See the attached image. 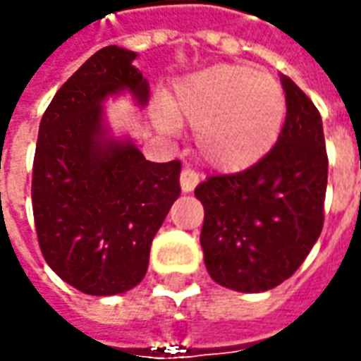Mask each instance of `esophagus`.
<instances>
[{
  "label": "esophagus",
  "mask_w": 361,
  "mask_h": 361,
  "mask_svg": "<svg viewBox=\"0 0 361 361\" xmlns=\"http://www.w3.org/2000/svg\"><path fill=\"white\" fill-rule=\"evenodd\" d=\"M198 183H200V176L196 175L192 169H183V173H180V188H183V192H192Z\"/></svg>",
  "instance_id": "1"
}]
</instances>
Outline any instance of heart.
Wrapping results in <instances>:
<instances>
[{"mask_svg":"<svg viewBox=\"0 0 361 361\" xmlns=\"http://www.w3.org/2000/svg\"><path fill=\"white\" fill-rule=\"evenodd\" d=\"M285 111V94L269 74L216 64L180 82L169 104L157 102L153 121L163 133H173L176 123L195 128L196 149L206 165L238 173L269 155Z\"/></svg>","mask_w":361,"mask_h":361,"instance_id":"obj_1","label":"heart"}]
</instances>
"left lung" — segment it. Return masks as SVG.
<instances>
[{"mask_svg":"<svg viewBox=\"0 0 361 361\" xmlns=\"http://www.w3.org/2000/svg\"><path fill=\"white\" fill-rule=\"evenodd\" d=\"M281 84L287 118L269 155L242 173L208 176L195 190L204 206L206 269L218 285L240 293H263L289 279L324 224L322 119L289 76Z\"/></svg>","mask_w":361,"mask_h":361,"instance_id":"1","label":"left lung"}]
</instances>
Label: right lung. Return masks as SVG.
<instances>
[{
    "instance_id": "obj_1",
    "label": "right lung",
    "mask_w": 361,
    "mask_h": 361,
    "mask_svg": "<svg viewBox=\"0 0 361 361\" xmlns=\"http://www.w3.org/2000/svg\"><path fill=\"white\" fill-rule=\"evenodd\" d=\"M137 52L104 47L54 94L33 163V216L44 261L94 297L133 289L145 277L151 242L180 195V163H151L129 137L111 135L104 102L129 92L139 106L149 84Z\"/></svg>"
}]
</instances>
